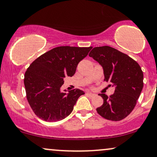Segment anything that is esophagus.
Segmentation results:
<instances>
[{
    "mask_svg": "<svg viewBox=\"0 0 157 157\" xmlns=\"http://www.w3.org/2000/svg\"><path fill=\"white\" fill-rule=\"evenodd\" d=\"M86 95H88V96L90 97H93V96H96V94H94V93H90V92H86Z\"/></svg>",
    "mask_w": 157,
    "mask_h": 157,
    "instance_id": "1",
    "label": "esophagus"
}]
</instances>
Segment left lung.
<instances>
[{"mask_svg":"<svg viewBox=\"0 0 157 157\" xmlns=\"http://www.w3.org/2000/svg\"><path fill=\"white\" fill-rule=\"evenodd\" d=\"M89 56L102 67L104 80L112 83L115 88L114 94L109 96L99 94L104 104L96 109L97 112L109 120H123L133 110L142 91L141 68L129 56L109 46L93 48Z\"/></svg>","mask_w":157,"mask_h":157,"instance_id":"left-lung-1","label":"left lung"}]
</instances>
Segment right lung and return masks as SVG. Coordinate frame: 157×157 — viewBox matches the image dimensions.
<instances>
[{"label":"right lung","instance_id":"obj_1","mask_svg":"<svg viewBox=\"0 0 157 157\" xmlns=\"http://www.w3.org/2000/svg\"><path fill=\"white\" fill-rule=\"evenodd\" d=\"M92 47L59 46L41 55L29 65L25 75L26 94L35 114L46 122L66 118L84 91H61L66 77L75 75L79 62Z\"/></svg>","mask_w":157,"mask_h":157}]
</instances>
